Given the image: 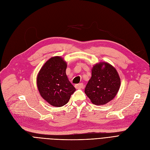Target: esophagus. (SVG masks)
Masks as SVG:
<instances>
[{
    "mask_svg": "<svg viewBox=\"0 0 150 150\" xmlns=\"http://www.w3.org/2000/svg\"><path fill=\"white\" fill-rule=\"evenodd\" d=\"M75 88H77V89H80V88H83L84 87V85L83 83H79V84H76L75 85Z\"/></svg>",
    "mask_w": 150,
    "mask_h": 150,
    "instance_id": "1",
    "label": "esophagus"
}]
</instances>
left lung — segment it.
<instances>
[{
  "label": "left lung",
  "instance_id": "8db88e82",
  "mask_svg": "<svg viewBox=\"0 0 150 150\" xmlns=\"http://www.w3.org/2000/svg\"><path fill=\"white\" fill-rule=\"evenodd\" d=\"M91 73V78L85 89L87 96L96 105H104L111 101L120 86L117 70L110 64L102 62L94 66Z\"/></svg>",
  "mask_w": 150,
  "mask_h": 150
}]
</instances>
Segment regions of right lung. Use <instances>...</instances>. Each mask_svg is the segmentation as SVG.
I'll return each instance as SVG.
<instances>
[{
	"mask_svg": "<svg viewBox=\"0 0 150 150\" xmlns=\"http://www.w3.org/2000/svg\"><path fill=\"white\" fill-rule=\"evenodd\" d=\"M66 69L63 59L54 57L44 64L38 75L37 85L41 96L55 107L64 106L76 90L67 78Z\"/></svg>",
	"mask_w": 150,
	"mask_h": 150,
	"instance_id": "right-lung-1",
	"label": "right lung"
}]
</instances>
